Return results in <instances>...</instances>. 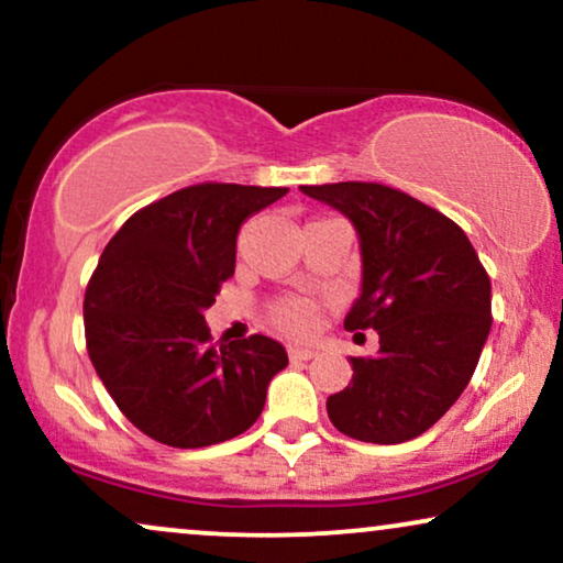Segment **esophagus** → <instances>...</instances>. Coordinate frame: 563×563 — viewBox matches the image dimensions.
Instances as JSON below:
<instances>
[{
	"instance_id": "obj_1",
	"label": "esophagus",
	"mask_w": 563,
	"mask_h": 563,
	"mask_svg": "<svg viewBox=\"0 0 563 563\" xmlns=\"http://www.w3.org/2000/svg\"><path fill=\"white\" fill-rule=\"evenodd\" d=\"M288 357L294 360V363H307V360L314 357V349L290 344V346H288Z\"/></svg>"
}]
</instances>
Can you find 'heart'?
Instances as JSON below:
<instances>
[{
	"label": "heart",
	"instance_id": "heart-1",
	"mask_svg": "<svg viewBox=\"0 0 563 563\" xmlns=\"http://www.w3.org/2000/svg\"><path fill=\"white\" fill-rule=\"evenodd\" d=\"M318 303L309 299H283L273 307L277 328L290 335H309L318 328Z\"/></svg>",
	"mask_w": 563,
	"mask_h": 563
}]
</instances>
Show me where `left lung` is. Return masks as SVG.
Wrapping results in <instances>:
<instances>
[{
    "label": "left lung",
    "instance_id": "1",
    "mask_svg": "<svg viewBox=\"0 0 563 563\" xmlns=\"http://www.w3.org/2000/svg\"><path fill=\"white\" fill-rule=\"evenodd\" d=\"M360 238L363 286L346 331H378L376 357H349L352 384L328 397L341 434L373 444L421 437L474 376L493 325V288L466 232L376 183L301 185Z\"/></svg>",
    "mask_w": 563,
    "mask_h": 563
}]
</instances>
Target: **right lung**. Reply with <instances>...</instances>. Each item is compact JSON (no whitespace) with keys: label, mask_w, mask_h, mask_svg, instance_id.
I'll use <instances>...</instances> for the list:
<instances>
[{"label":"right lung","mask_w":563,"mask_h":563,"mask_svg":"<svg viewBox=\"0 0 563 563\" xmlns=\"http://www.w3.org/2000/svg\"><path fill=\"white\" fill-rule=\"evenodd\" d=\"M288 187L192 185L129 217L84 296L87 352L142 434L196 450L243 434L288 365L267 335L211 346L203 312L235 273L241 224Z\"/></svg>","instance_id":"1"}]
</instances>
